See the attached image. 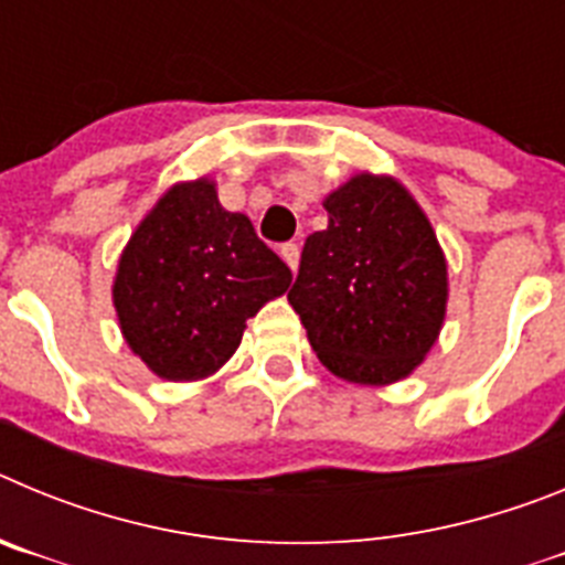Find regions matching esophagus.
I'll list each match as a JSON object with an SVG mask.
<instances>
[{
    "instance_id": "esophagus-1",
    "label": "esophagus",
    "mask_w": 565,
    "mask_h": 565,
    "mask_svg": "<svg viewBox=\"0 0 565 565\" xmlns=\"http://www.w3.org/2000/svg\"><path fill=\"white\" fill-rule=\"evenodd\" d=\"M279 257L286 259L291 271H297V266H299V246H297V243H282V246H279Z\"/></svg>"
}]
</instances>
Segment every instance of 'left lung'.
I'll list each match as a JSON object with an SVG mask.
<instances>
[{
	"label": "left lung",
	"instance_id": "obj_1",
	"mask_svg": "<svg viewBox=\"0 0 565 565\" xmlns=\"http://www.w3.org/2000/svg\"><path fill=\"white\" fill-rule=\"evenodd\" d=\"M328 228L302 246L288 302L328 371L398 382L436 342L447 263L430 221L391 178L359 174L328 194Z\"/></svg>",
	"mask_w": 565,
	"mask_h": 565
}]
</instances>
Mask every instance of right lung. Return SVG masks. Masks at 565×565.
<instances>
[{"mask_svg": "<svg viewBox=\"0 0 565 565\" xmlns=\"http://www.w3.org/2000/svg\"><path fill=\"white\" fill-rule=\"evenodd\" d=\"M288 286L291 268L203 178L147 214L124 248L113 297L129 348L158 376L189 382L217 371L246 319Z\"/></svg>", "mask_w": 565, "mask_h": 565, "instance_id": "add662e5", "label": "right lung"}]
</instances>
